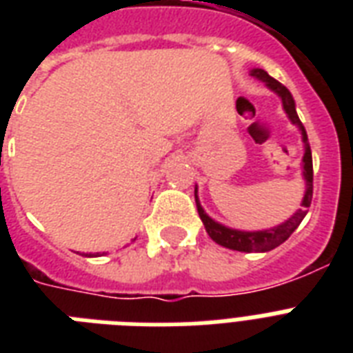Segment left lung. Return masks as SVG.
Listing matches in <instances>:
<instances>
[{
    "instance_id": "obj_1",
    "label": "left lung",
    "mask_w": 353,
    "mask_h": 353,
    "mask_svg": "<svg viewBox=\"0 0 353 353\" xmlns=\"http://www.w3.org/2000/svg\"><path fill=\"white\" fill-rule=\"evenodd\" d=\"M251 77L265 82L269 90H273L276 95L282 99V106H284V112L288 113V117L293 124L299 126L302 133V141H304V157H302V176L306 179V192H304V198H302L301 209L296 210L295 214L291 216L290 220H285L284 223L273 227V229H265V231H238V229H231V227H225L214 221L207 212L203 210V207L199 205L198 199V187L194 190V196H196V207H198V214L201 218L205 225V231L209 232V236L216 243L227 247V249H232V251H241V252H265L271 251L274 247H279L280 243H284L288 238L291 236V232L295 231L296 227L301 225V221L304 220V216L307 212V207L312 205V196H313V163H312V150H310V144H307V135L306 130L302 126L301 119L296 115L295 110V101L291 97L290 90L282 85L279 80H274L273 77H269L263 69H252Z\"/></svg>"
}]
</instances>
